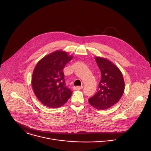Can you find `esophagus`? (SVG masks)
I'll return each instance as SVG.
<instances>
[{
    "label": "esophagus",
    "mask_w": 151,
    "mask_h": 151,
    "mask_svg": "<svg viewBox=\"0 0 151 151\" xmlns=\"http://www.w3.org/2000/svg\"><path fill=\"white\" fill-rule=\"evenodd\" d=\"M83 88V86H76V87H74V90H81Z\"/></svg>",
    "instance_id": "1"
}]
</instances>
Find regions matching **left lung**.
<instances>
[{"mask_svg": "<svg viewBox=\"0 0 151 151\" xmlns=\"http://www.w3.org/2000/svg\"><path fill=\"white\" fill-rule=\"evenodd\" d=\"M101 72V80L96 94L89 99V103L98 110L109 109L119 101L125 89V83L119 69L106 58H95Z\"/></svg>", "mask_w": 151, "mask_h": 151, "instance_id": "1", "label": "left lung"}]
</instances>
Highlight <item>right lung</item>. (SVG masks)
Here are the masks:
<instances>
[{"label": "right lung", "instance_id": "obj_1", "mask_svg": "<svg viewBox=\"0 0 151 151\" xmlns=\"http://www.w3.org/2000/svg\"><path fill=\"white\" fill-rule=\"evenodd\" d=\"M73 57L66 51L57 50L37 62L33 72L32 85L35 96L44 106L57 108L71 97L72 92L65 85L63 70Z\"/></svg>", "mask_w": 151, "mask_h": 151}]
</instances>
